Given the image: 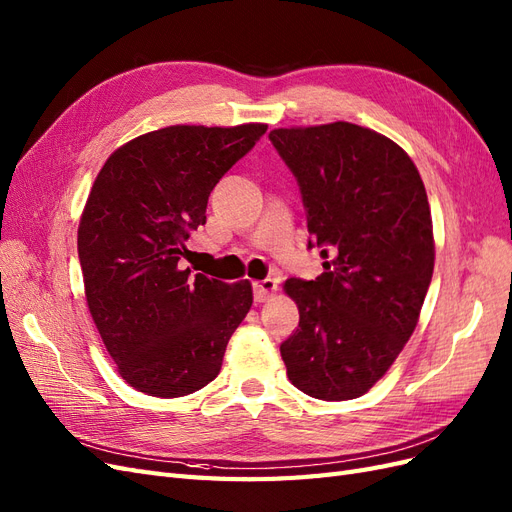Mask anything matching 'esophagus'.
Instances as JSON below:
<instances>
[{"instance_id": "34e87169", "label": "esophagus", "mask_w": 512, "mask_h": 512, "mask_svg": "<svg viewBox=\"0 0 512 512\" xmlns=\"http://www.w3.org/2000/svg\"><path fill=\"white\" fill-rule=\"evenodd\" d=\"M275 290H277V280H271V277H267V280L262 282H254V301L256 303L269 301L275 294Z\"/></svg>"}]
</instances>
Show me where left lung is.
<instances>
[{"mask_svg": "<svg viewBox=\"0 0 512 512\" xmlns=\"http://www.w3.org/2000/svg\"><path fill=\"white\" fill-rule=\"evenodd\" d=\"M273 147L297 177L309 247L324 271L286 280L299 329L280 346L288 380L309 397L365 395L404 350L431 282L429 200L408 153L348 121L277 128Z\"/></svg>", "mask_w": 512, "mask_h": 512, "instance_id": "1", "label": "left lung"}]
</instances>
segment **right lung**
<instances>
[{
	"label": "right lung",
	"instance_id": "right-lung-1",
	"mask_svg": "<svg viewBox=\"0 0 512 512\" xmlns=\"http://www.w3.org/2000/svg\"><path fill=\"white\" fill-rule=\"evenodd\" d=\"M267 132L168 126L115 149L79 224L85 299L119 376L153 397H183L220 374L252 284L183 269L190 232L226 170Z\"/></svg>",
	"mask_w": 512,
	"mask_h": 512
}]
</instances>
